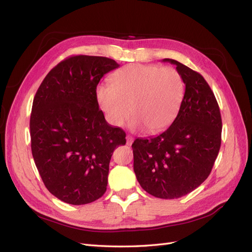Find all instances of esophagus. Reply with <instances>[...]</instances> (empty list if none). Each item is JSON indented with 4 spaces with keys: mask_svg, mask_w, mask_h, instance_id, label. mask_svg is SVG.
<instances>
[{
    "mask_svg": "<svg viewBox=\"0 0 252 252\" xmlns=\"http://www.w3.org/2000/svg\"><path fill=\"white\" fill-rule=\"evenodd\" d=\"M133 142V138L131 135H127L126 136V144L128 145V146H131V144Z\"/></svg>",
    "mask_w": 252,
    "mask_h": 252,
    "instance_id": "obj_1",
    "label": "esophagus"
}]
</instances>
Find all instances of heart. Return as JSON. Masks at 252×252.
Returning <instances> with one entry per match:
<instances>
[{
    "mask_svg": "<svg viewBox=\"0 0 252 252\" xmlns=\"http://www.w3.org/2000/svg\"><path fill=\"white\" fill-rule=\"evenodd\" d=\"M184 91V81L174 68L130 64L111 75V85H98L95 94L112 126H123L131 110L133 128L158 132L177 117Z\"/></svg>",
    "mask_w": 252,
    "mask_h": 252,
    "instance_id": "obj_1",
    "label": "heart"
}]
</instances>
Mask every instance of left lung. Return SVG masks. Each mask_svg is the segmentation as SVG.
Here are the masks:
<instances>
[{
  "label": "left lung",
  "instance_id": "8db88e82",
  "mask_svg": "<svg viewBox=\"0 0 252 252\" xmlns=\"http://www.w3.org/2000/svg\"><path fill=\"white\" fill-rule=\"evenodd\" d=\"M185 84L177 118L162 133L135 139L133 170L142 188L159 199H178L208 178L219 155L222 118L217 98L202 75L175 60Z\"/></svg>",
  "mask_w": 252,
  "mask_h": 252
}]
</instances>
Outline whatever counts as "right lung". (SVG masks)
<instances>
[{"mask_svg": "<svg viewBox=\"0 0 252 252\" xmlns=\"http://www.w3.org/2000/svg\"><path fill=\"white\" fill-rule=\"evenodd\" d=\"M120 65L105 57L73 56L48 72L33 98L30 136L45 186L71 205L94 202L107 188L113 150L126 133L98 109L96 86Z\"/></svg>", "mask_w": 252, "mask_h": 252, "instance_id": "add662e5", "label": "right lung"}]
</instances>
